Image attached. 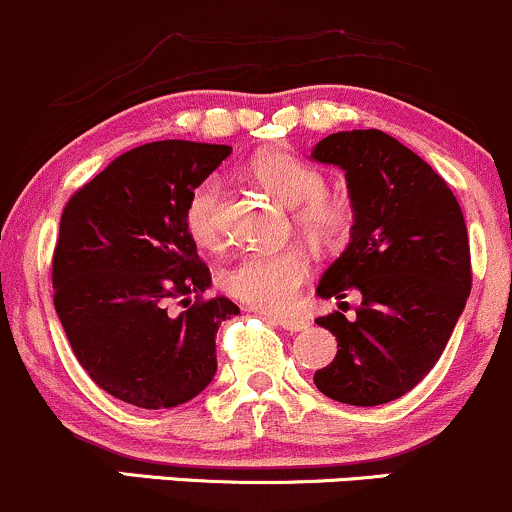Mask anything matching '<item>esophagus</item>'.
<instances>
[{
  "label": "esophagus",
  "instance_id": "obj_1",
  "mask_svg": "<svg viewBox=\"0 0 512 512\" xmlns=\"http://www.w3.org/2000/svg\"><path fill=\"white\" fill-rule=\"evenodd\" d=\"M265 316L272 320V323H277L279 328L289 330V333H299V330L308 328V320L303 316H294V313H291V316H269V313H265Z\"/></svg>",
  "mask_w": 512,
  "mask_h": 512
}]
</instances>
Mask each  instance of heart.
<instances>
[{"instance_id":"b5f03b06","label":"heart","mask_w":512,"mask_h":512,"mask_svg":"<svg viewBox=\"0 0 512 512\" xmlns=\"http://www.w3.org/2000/svg\"><path fill=\"white\" fill-rule=\"evenodd\" d=\"M252 177L274 199L294 209V221L320 245H335L350 228L352 211L342 196L325 192L323 172L303 162L289 150H265L252 160ZM223 189L216 177L206 179L187 201V228L199 245H213L221 238ZM311 260L299 247L272 252H247L223 272L221 284L235 299L262 308L282 311L291 306L296 291L308 277Z\"/></svg>"}]
</instances>
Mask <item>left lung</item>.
I'll use <instances>...</instances> for the list:
<instances>
[{
    "instance_id": "1",
    "label": "left lung",
    "mask_w": 512,
    "mask_h": 512,
    "mask_svg": "<svg viewBox=\"0 0 512 512\" xmlns=\"http://www.w3.org/2000/svg\"><path fill=\"white\" fill-rule=\"evenodd\" d=\"M311 157L345 172L355 211L350 245L316 291L362 294L352 320L316 318L338 355L313 381L333 401L381 406L423 381L462 316L471 291L464 213L423 157L376 128L333 133Z\"/></svg>"
}]
</instances>
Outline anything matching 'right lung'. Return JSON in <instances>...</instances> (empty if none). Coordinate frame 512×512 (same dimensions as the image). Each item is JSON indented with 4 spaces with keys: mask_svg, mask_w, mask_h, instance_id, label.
I'll use <instances>...</instances> for the list:
<instances>
[{
    "mask_svg": "<svg viewBox=\"0 0 512 512\" xmlns=\"http://www.w3.org/2000/svg\"><path fill=\"white\" fill-rule=\"evenodd\" d=\"M230 150L145 143L77 189L60 218L55 311L84 372L131 406L157 411L199 396L218 367V325L240 313L226 296L204 299L211 272L184 218ZM172 300L185 311L172 314Z\"/></svg>",
    "mask_w": 512,
    "mask_h": 512,
    "instance_id": "add662e5",
    "label": "right lung"
}]
</instances>
